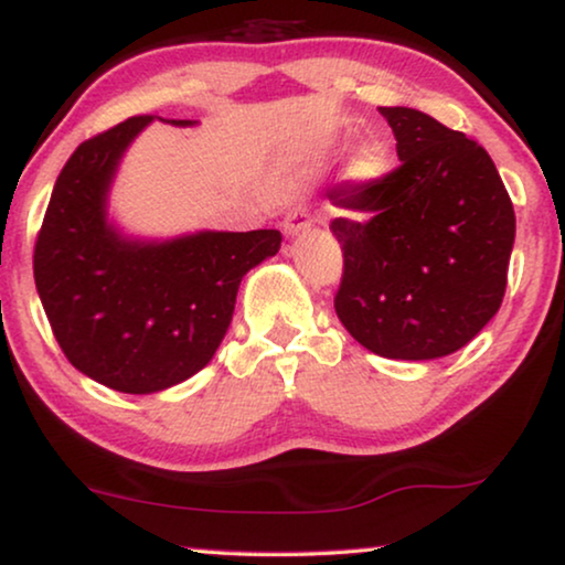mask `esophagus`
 <instances>
[{
  "instance_id": "obj_1",
  "label": "esophagus",
  "mask_w": 565,
  "mask_h": 565,
  "mask_svg": "<svg viewBox=\"0 0 565 565\" xmlns=\"http://www.w3.org/2000/svg\"><path fill=\"white\" fill-rule=\"evenodd\" d=\"M282 231L285 236H300L306 234V231H311V218H308L303 207H292V211H288L282 221Z\"/></svg>"
}]
</instances>
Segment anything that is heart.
I'll return each mask as SVG.
<instances>
[{
    "mask_svg": "<svg viewBox=\"0 0 565 565\" xmlns=\"http://www.w3.org/2000/svg\"><path fill=\"white\" fill-rule=\"evenodd\" d=\"M391 167V157H388V149L381 141H367L362 143L358 153H354V159L350 161V177L354 182H377L381 177L388 172Z\"/></svg>",
    "mask_w": 565,
    "mask_h": 565,
    "instance_id": "b5f03b06",
    "label": "heart"
}]
</instances>
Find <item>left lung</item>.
<instances>
[{
    "label": "left lung",
    "mask_w": 565,
    "mask_h": 565,
    "mask_svg": "<svg viewBox=\"0 0 565 565\" xmlns=\"http://www.w3.org/2000/svg\"><path fill=\"white\" fill-rule=\"evenodd\" d=\"M401 164L377 182L327 192L344 273V329L388 360H437L466 347L507 290L514 207L483 146L412 107H381ZM350 212H362L354 220Z\"/></svg>",
    "instance_id": "obj_1"
}]
</instances>
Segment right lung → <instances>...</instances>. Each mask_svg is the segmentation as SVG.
Instances as JSON below:
<instances>
[{"mask_svg": "<svg viewBox=\"0 0 565 565\" xmlns=\"http://www.w3.org/2000/svg\"><path fill=\"white\" fill-rule=\"evenodd\" d=\"M136 115L92 136L53 184L38 231L33 273L66 360L120 393H157L188 381L226 337L242 277L280 249V231H200L141 242L107 221V192ZM192 126L195 120H167Z\"/></svg>", "mask_w": 565, "mask_h": 565, "instance_id": "add662e5", "label": "right lung"}]
</instances>
